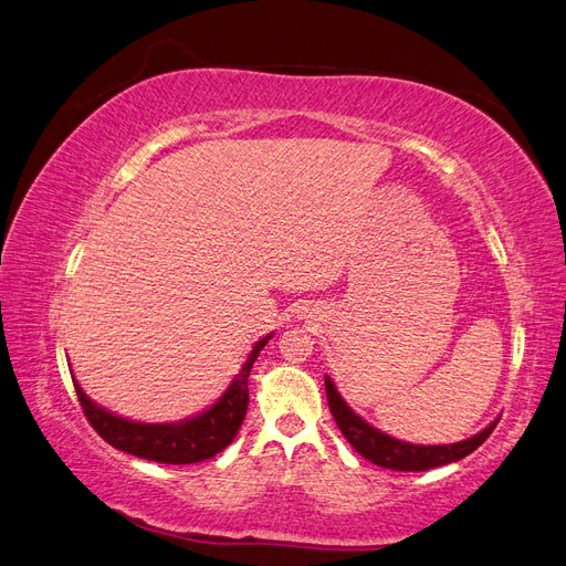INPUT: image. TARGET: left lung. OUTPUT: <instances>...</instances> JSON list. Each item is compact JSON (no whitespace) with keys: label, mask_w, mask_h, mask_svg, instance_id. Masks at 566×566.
I'll return each instance as SVG.
<instances>
[{"label":"left lung","mask_w":566,"mask_h":566,"mask_svg":"<svg viewBox=\"0 0 566 566\" xmlns=\"http://www.w3.org/2000/svg\"><path fill=\"white\" fill-rule=\"evenodd\" d=\"M325 389H327V400H329V410L334 415V422L346 436V441L358 450L365 460L396 472H424V470H433V467L458 462L470 453H474V450L489 439L491 431L497 424L495 419V422H491L486 429L474 433L472 439L460 441V443H446V446L406 443L375 429L373 424H367L360 415H355L346 406L342 394L336 391V386L329 377H325Z\"/></svg>","instance_id":"obj_1"}]
</instances>
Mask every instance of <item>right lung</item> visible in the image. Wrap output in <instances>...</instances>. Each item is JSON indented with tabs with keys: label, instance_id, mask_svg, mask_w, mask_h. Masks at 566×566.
<instances>
[{
	"label": "right lung",
	"instance_id": "obj_1",
	"mask_svg": "<svg viewBox=\"0 0 566 566\" xmlns=\"http://www.w3.org/2000/svg\"><path fill=\"white\" fill-rule=\"evenodd\" d=\"M272 334L263 336L261 342L253 346L247 363L241 365L239 375L228 386V391H224L211 408L203 410L197 417L182 419V422H166V424L133 422V419L118 417L108 412L106 408L96 406V402L90 400L87 394L80 389L77 381H73L75 394L94 431L113 448L123 450V453H130L135 458H144L151 462H164V464L203 462L228 448L237 436L241 422H244L247 408H249L251 367L258 358V353L265 348Z\"/></svg>",
	"mask_w": 566,
	"mask_h": 566
}]
</instances>
